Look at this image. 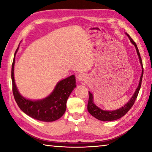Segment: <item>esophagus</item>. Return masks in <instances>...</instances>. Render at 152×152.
<instances>
[{
    "label": "esophagus",
    "instance_id": "1",
    "mask_svg": "<svg viewBox=\"0 0 152 152\" xmlns=\"http://www.w3.org/2000/svg\"><path fill=\"white\" fill-rule=\"evenodd\" d=\"M77 78H78V81L82 82V81L85 80L86 78V76L85 74H84V73L82 72V73H80L78 74V76H77Z\"/></svg>",
    "mask_w": 152,
    "mask_h": 152
}]
</instances>
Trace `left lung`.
<instances>
[{
	"instance_id": "8db88e82",
	"label": "left lung",
	"mask_w": 152,
	"mask_h": 152,
	"mask_svg": "<svg viewBox=\"0 0 152 152\" xmlns=\"http://www.w3.org/2000/svg\"><path fill=\"white\" fill-rule=\"evenodd\" d=\"M125 34L127 35L129 39L131 41V42L132 43V44L135 46L136 51H137V53L139 57V60H140V62L141 64V68H142V72H141V75L140 77V82H139V84L136 88L134 94L131 98L129 101L125 105H123L122 107L119 108L117 110H104L101 109V108L97 107L96 104L94 103V100H93V94H92L91 92L88 91L89 92V99L88 102V105H87V109L90 114H91L92 116L96 118V119H99L100 121H115L117 119H120L121 117L127 113L131 108L134 104L136 99H137V95L139 93V91H140L141 85V80H142V77L143 74V64H142V61H141V58L140 56V51L138 50L137 46L136 45V43L134 42L132 37L129 35L127 33H125Z\"/></svg>"
}]
</instances>
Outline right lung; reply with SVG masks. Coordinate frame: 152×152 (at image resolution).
Returning a JSON list of instances; mask_svg holds the SVG:
<instances>
[{"instance_id":"right-lung-1","label":"right lung","mask_w":152,"mask_h":152,"mask_svg":"<svg viewBox=\"0 0 152 152\" xmlns=\"http://www.w3.org/2000/svg\"><path fill=\"white\" fill-rule=\"evenodd\" d=\"M19 47L15 51L11 70L12 92L15 101L23 112L33 119L45 122L59 119L65 113L67 100L76 88L75 76L72 75L58 82L52 92L44 99L34 101L25 98L18 91L14 78L15 55Z\"/></svg>"}]
</instances>
